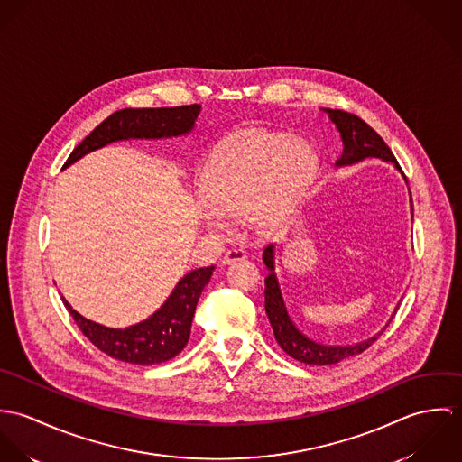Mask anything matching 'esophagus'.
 I'll use <instances>...</instances> for the list:
<instances>
[{
  "instance_id": "esophagus-1",
  "label": "esophagus",
  "mask_w": 462,
  "mask_h": 462,
  "mask_svg": "<svg viewBox=\"0 0 462 462\" xmlns=\"http://www.w3.org/2000/svg\"><path fill=\"white\" fill-rule=\"evenodd\" d=\"M242 260H245L244 251H240V249H229V251L222 256V264H231L235 263V262H242Z\"/></svg>"
}]
</instances>
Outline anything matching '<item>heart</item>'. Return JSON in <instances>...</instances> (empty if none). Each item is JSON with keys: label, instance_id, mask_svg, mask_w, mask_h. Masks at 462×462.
<instances>
[{"label": "heart", "instance_id": "obj_1", "mask_svg": "<svg viewBox=\"0 0 462 462\" xmlns=\"http://www.w3.org/2000/svg\"><path fill=\"white\" fill-rule=\"evenodd\" d=\"M319 171L315 149L290 134L244 132L226 140L206 162L200 185L208 208L202 222L227 231L244 218L262 240L290 226Z\"/></svg>", "mask_w": 462, "mask_h": 462}]
</instances>
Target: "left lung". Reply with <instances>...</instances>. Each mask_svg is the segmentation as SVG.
Returning a JSON list of instances; mask_svg holds the SVG:
<instances>
[{
	"instance_id": "8db88e82",
	"label": "left lung",
	"mask_w": 462,
	"mask_h": 462,
	"mask_svg": "<svg viewBox=\"0 0 462 462\" xmlns=\"http://www.w3.org/2000/svg\"><path fill=\"white\" fill-rule=\"evenodd\" d=\"M324 112L336 125V130L339 132L341 142H343V152L336 160V167H348V165L359 163L366 158H379L383 162L393 163L396 171L402 172L392 149L379 136V133L372 130L363 119H359L357 116H352L348 112H343V110L324 108ZM403 180H405V176H403ZM405 183H407V180H405ZM409 198H411V192H409ZM409 202H411V215H412V199H409ZM263 263L268 268V275L264 279L266 317L270 320V326H272L279 346L290 357H293L300 363L324 366V365H336L343 359L357 356V354L365 352L384 332L388 324L392 322V319L395 317L396 310L393 311L390 322L383 328V330H379L375 336L363 339L359 343H354V345H326V343L315 341L295 326V322L291 320V317L288 313V308L284 304L282 291L279 286V279L275 273V247L273 245H268L264 249Z\"/></svg>"
}]
</instances>
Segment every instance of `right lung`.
<instances>
[{"instance_id": "obj_1", "label": "right lung", "mask_w": 462, "mask_h": 462, "mask_svg": "<svg viewBox=\"0 0 462 462\" xmlns=\"http://www.w3.org/2000/svg\"><path fill=\"white\" fill-rule=\"evenodd\" d=\"M200 105L174 108H125L105 119L70 152L64 169L108 143L130 138H172L189 134L196 128ZM215 266H202L185 273L167 300L143 322L126 329L96 324L64 299L67 311L79 330L105 354L132 365H158L176 357L189 343L199 297L209 282Z\"/></svg>"}]
</instances>
